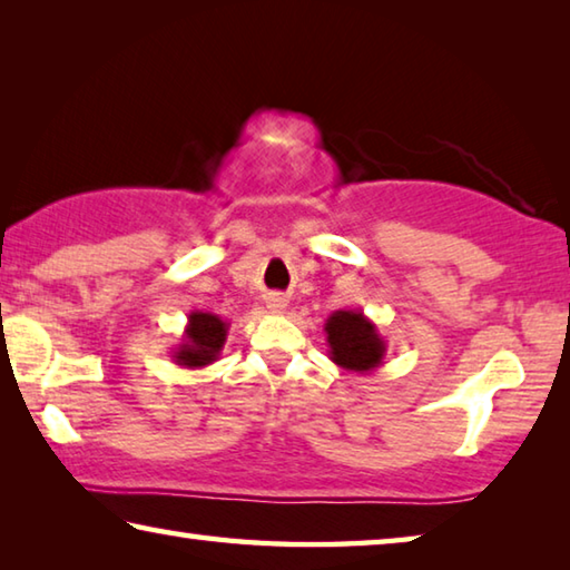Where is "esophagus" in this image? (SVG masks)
<instances>
[{
	"mask_svg": "<svg viewBox=\"0 0 570 570\" xmlns=\"http://www.w3.org/2000/svg\"><path fill=\"white\" fill-rule=\"evenodd\" d=\"M286 296H282V294H268L266 296V308L272 314H284L286 312Z\"/></svg>",
	"mask_w": 570,
	"mask_h": 570,
	"instance_id": "34e87169",
	"label": "esophagus"
}]
</instances>
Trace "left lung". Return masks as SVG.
I'll list each match as a JSON object with an SVG mask.
<instances>
[{
    "instance_id": "8db88e82",
    "label": "left lung",
    "mask_w": 570,
    "mask_h": 570,
    "mask_svg": "<svg viewBox=\"0 0 570 570\" xmlns=\"http://www.w3.org/2000/svg\"><path fill=\"white\" fill-rule=\"evenodd\" d=\"M330 360L346 372L372 374L384 364L387 342L360 308H340L324 324Z\"/></svg>"
}]
</instances>
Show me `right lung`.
<instances>
[{
  "mask_svg": "<svg viewBox=\"0 0 570 570\" xmlns=\"http://www.w3.org/2000/svg\"><path fill=\"white\" fill-rule=\"evenodd\" d=\"M228 326L230 324L220 320L218 314L190 312L186 330H183V340L170 352L173 362L183 370H200V366L218 362L228 336Z\"/></svg>",
  "mask_w": 570,
  "mask_h": 570,
  "instance_id": "right-lung-1",
  "label": "right lung"
}]
</instances>
